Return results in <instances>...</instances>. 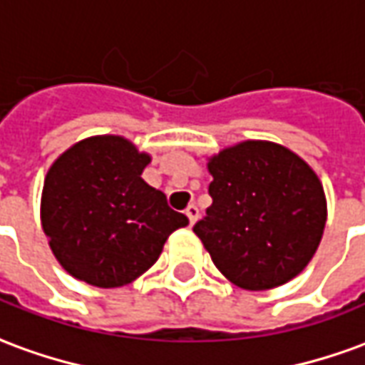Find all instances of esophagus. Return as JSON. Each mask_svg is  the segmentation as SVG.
I'll list each match as a JSON object with an SVG mask.
<instances>
[{
  "label": "esophagus",
  "instance_id": "obj_1",
  "mask_svg": "<svg viewBox=\"0 0 365 365\" xmlns=\"http://www.w3.org/2000/svg\"><path fill=\"white\" fill-rule=\"evenodd\" d=\"M185 212H187L188 220H190V225H195V222H197V218H198L197 205H190V207H188L187 210H185Z\"/></svg>",
  "mask_w": 365,
  "mask_h": 365
}]
</instances>
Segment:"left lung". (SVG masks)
Wrapping results in <instances>:
<instances>
[{"label":"left lung","instance_id":"8db88e82","mask_svg":"<svg viewBox=\"0 0 365 365\" xmlns=\"http://www.w3.org/2000/svg\"><path fill=\"white\" fill-rule=\"evenodd\" d=\"M212 205L195 225L215 266L245 290H268L302 272L326 226L320 178L298 155L245 140L208 160Z\"/></svg>","mask_w":365,"mask_h":365}]
</instances>
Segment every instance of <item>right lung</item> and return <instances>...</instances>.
Masks as SVG:
<instances>
[{
  "mask_svg": "<svg viewBox=\"0 0 365 365\" xmlns=\"http://www.w3.org/2000/svg\"><path fill=\"white\" fill-rule=\"evenodd\" d=\"M149 155L103 135L65 150L49 168L41 226L53 255L77 280L117 288L147 272L188 218L140 175Z\"/></svg>",
  "mask_w": 365,
  "mask_h": 365,
  "instance_id": "add662e5",
  "label": "right lung"
}]
</instances>
